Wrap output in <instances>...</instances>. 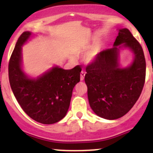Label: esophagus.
<instances>
[{
  "label": "esophagus",
  "mask_w": 153,
  "mask_h": 153,
  "mask_svg": "<svg viewBox=\"0 0 153 153\" xmlns=\"http://www.w3.org/2000/svg\"><path fill=\"white\" fill-rule=\"evenodd\" d=\"M85 75H86V74H85L84 71H82V72L80 73V80H83V79H84Z\"/></svg>",
  "instance_id": "obj_1"
}]
</instances>
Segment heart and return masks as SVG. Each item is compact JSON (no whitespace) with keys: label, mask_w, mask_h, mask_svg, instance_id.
Here are the masks:
<instances>
[{"label":"heart","mask_w":153,"mask_h":153,"mask_svg":"<svg viewBox=\"0 0 153 153\" xmlns=\"http://www.w3.org/2000/svg\"><path fill=\"white\" fill-rule=\"evenodd\" d=\"M96 55H97V51H93V52L91 53L90 54H89L88 56H86V60H87V61H89V62L92 61V60H93V59L96 57Z\"/></svg>","instance_id":"heart-1"}]
</instances>
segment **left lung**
I'll return each mask as SVG.
<instances>
[{
    "mask_svg": "<svg viewBox=\"0 0 153 153\" xmlns=\"http://www.w3.org/2000/svg\"><path fill=\"white\" fill-rule=\"evenodd\" d=\"M129 47L135 56L132 65L119 68L118 48ZM90 106L106 120L123 117L140 97L146 79V60L142 46L127 28L119 30L113 48L102 51L86 67Z\"/></svg>",
    "mask_w": 153,
    "mask_h": 153,
    "instance_id": "left-lung-1",
    "label": "left lung"
}]
</instances>
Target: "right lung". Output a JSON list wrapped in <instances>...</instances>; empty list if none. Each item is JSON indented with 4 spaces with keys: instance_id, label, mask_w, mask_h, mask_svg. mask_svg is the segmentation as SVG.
Segmentation results:
<instances>
[{
    "instance_id": "right-lung-1",
    "label": "right lung",
    "mask_w": 153,
    "mask_h": 153,
    "mask_svg": "<svg viewBox=\"0 0 153 153\" xmlns=\"http://www.w3.org/2000/svg\"><path fill=\"white\" fill-rule=\"evenodd\" d=\"M30 34L25 31L20 36L10 56V87L21 107L31 119L43 124L55 123L67 114L82 69L79 65L71 70L55 67L37 79L28 78L21 69V46Z\"/></svg>"
}]
</instances>
